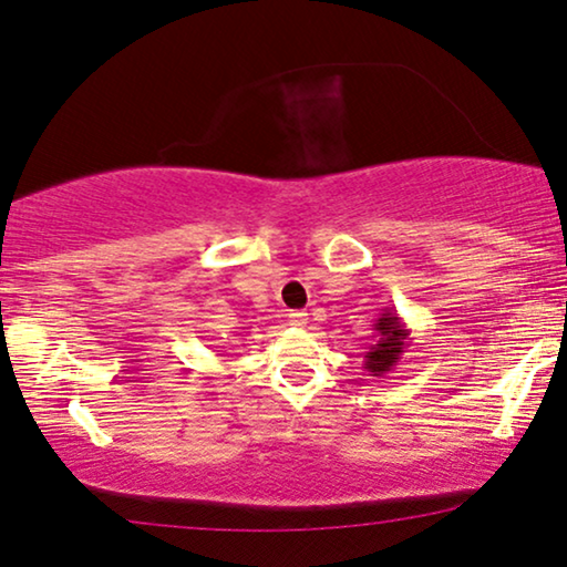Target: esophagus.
Wrapping results in <instances>:
<instances>
[{
  "instance_id": "1",
  "label": "esophagus",
  "mask_w": 567,
  "mask_h": 567,
  "mask_svg": "<svg viewBox=\"0 0 567 567\" xmlns=\"http://www.w3.org/2000/svg\"><path fill=\"white\" fill-rule=\"evenodd\" d=\"M289 319L293 321L296 327H303V324H307V321H309V313H307V311H291Z\"/></svg>"
}]
</instances>
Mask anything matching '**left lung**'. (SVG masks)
I'll return each instance as SVG.
<instances>
[{"label": "left lung", "instance_id": "obj_1", "mask_svg": "<svg viewBox=\"0 0 567 567\" xmlns=\"http://www.w3.org/2000/svg\"><path fill=\"white\" fill-rule=\"evenodd\" d=\"M374 339L370 350L364 352V370L372 378H382L390 370H395L400 362V354L405 352V347H411V329L405 327V321L400 319L395 309H385L374 319Z\"/></svg>", "mask_w": 567, "mask_h": 567}]
</instances>
